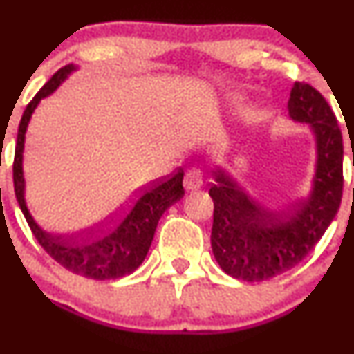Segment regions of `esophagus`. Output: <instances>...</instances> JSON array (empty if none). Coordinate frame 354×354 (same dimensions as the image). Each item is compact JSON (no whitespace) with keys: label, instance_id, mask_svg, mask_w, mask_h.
I'll list each match as a JSON object with an SVG mask.
<instances>
[{"label":"esophagus","instance_id":"1","mask_svg":"<svg viewBox=\"0 0 354 354\" xmlns=\"http://www.w3.org/2000/svg\"><path fill=\"white\" fill-rule=\"evenodd\" d=\"M183 185H185V188H187L188 192L197 190V188L202 187V185H203L202 171H200L198 167H192V169H188L187 174H185Z\"/></svg>","mask_w":354,"mask_h":354}]
</instances>
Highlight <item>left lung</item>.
I'll return each instance as SVG.
<instances>
[{"label":"left lung","mask_w":354,"mask_h":354,"mask_svg":"<svg viewBox=\"0 0 354 354\" xmlns=\"http://www.w3.org/2000/svg\"><path fill=\"white\" fill-rule=\"evenodd\" d=\"M289 118L306 123L315 138V173L305 198L283 210L262 205L226 169L214 171L210 245L231 277L260 283L298 266L322 238L342 197V135L330 106L317 88L296 82Z\"/></svg>","instance_id":"obj_1"}]
</instances>
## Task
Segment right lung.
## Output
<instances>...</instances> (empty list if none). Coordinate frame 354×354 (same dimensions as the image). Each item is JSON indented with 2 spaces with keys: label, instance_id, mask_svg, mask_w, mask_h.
I'll return each instance as SVG.
<instances>
[{
  "label": "right lung",
  "instance_id": "1",
  "mask_svg": "<svg viewBox=\"0 0 354 354\" xmlns=\"http://www.w3.org/2000/svg\"><path fill=\"white\" fill-rule=\"evenodd\" d=\"M77 70V65H66L56 71L24 111L19 135H17L15 160H13V185H15L17 202H19L20 210L24 212L35 240L59 266L78 276L88 277V279H120V277L137 270L138 266L144 262L152 240H154L160 216L173 203L183 198V171L178 169V173H174L169 180L152 185L131 203L130 209L116 223L111 224L104 231L91 233L88 236L65 238L42 230L34 221L32 214L28 212L27 202H25V133H27L30 118L39 102L51 95Z\"/></svg>",
  "mask_w": 354,
  "mask_h": 354
}]
</instances>
